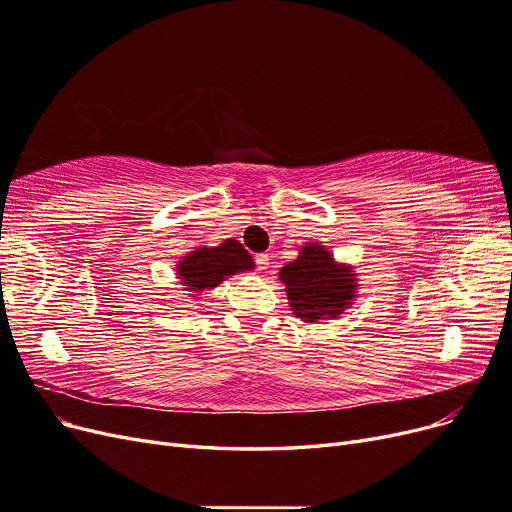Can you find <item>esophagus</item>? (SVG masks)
<instances>
[{"label": "esophagus", "instance_id": "1", "mask_svg": "<svg viewBox=\"0 0 512 512\" xmlns=\"http://www.w3.org/2000/svg\"><path fill=\"white\" fill-rule=\"evenodd\" d=\"M256 265H258V271L265 273V271L269 269V265H271L269 254H258V256H256Z\"/></svg>", "mask_w": 512, "mask_h": 512}]
</instances>
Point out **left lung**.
Masks as SVG:
<instances>
[{
	"instance_id": "8db88e82",
	"label": "left lung",
	"mask_w": 512,
	"mask_h": 512,
	"mask_svg": "<svg viewBox=\"0 0 512 512\" xmlns=\"http://www.w3.org/2000/svg\"><path fill=\"white\" fill-rule=\"evenodd\" d=\"M292 314L316 324L333 320L352 307L359 292V275L348 262H337L327 247L309 241L299 256L280 271Z\"/></svg>"
}]
</instances>
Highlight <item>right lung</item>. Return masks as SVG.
I'll return each mask as SVG.
<instances>
[{
	"instance_id": "1",
	"label": "right lung",
	"mask_w": 512,
	"mask_h": 512,
	"mask_svg": "<svg viewBox=\"0 0 512 512\" xmlns=\"http://www.w3.org/2000/svg\"><path fill=\"white\" fill-rule=\"evenodd\" d=\"M254 267V258L243 250L237 239H224L213 247H194V250L185 252L175 265L183 290H188L194 299L209 294V290L218 288L230 275L252 271Z\"/></svg>"
}]
</instances>
